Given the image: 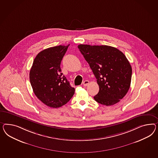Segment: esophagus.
I'll list each match as a JSON object with an SVG mask.
<instances>
[{
	"instance_id": "34e87169",
	"label": "esophagus",
	"mask_w": 158,
	"mask_h": 158,
	"mask_svg": "<svg viewBox=\"0 0 158 158\" xmlns=\"http://www.w3.org/2000/svg\"><path fill=\"white\" fill-rule=\"evenodd\" d=\"M89 83H90V82H89V81H83V84L84 86H87V85L89 84Z\"/></svg>"
}]
</instances>
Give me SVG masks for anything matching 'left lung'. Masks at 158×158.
Here are the masks:
<instances>
[{
  "instance_id": "1",
  "label": "left lung",
  "mask_w": 158,
  "mask_h": 158,
  "mask_svg": "<svg viewBox=\"0 0 158 158\" xmlns=\"http://www.w3.org/2000/svg\"><path fill=\"white\" fill-rule=\"evenodd\" d=\"M79 51L92 69L99 90L94 99L99 103L111 106L128 93L132 67L122 52L107 45L80 44Z\"/></svg>"
}]
</instances>
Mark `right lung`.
I'll use <instances>...</instances> for the list:
<instances>
[{
    "mask_svg": "<svg viewBox=\"0 0 158 158\" xmlns=\"http://www.w3.org/2000/svg\"><path fill=\"white\" fill-rule=\"evenodd\" d=\"M69 45L51 47L40 52L30 69V84L34 94L48 106H62L75 93V89L69 85L60 68Z\"/></svg>",
    "mask_w": 158,
    "mask_h": 158,
    "instance_id": "add662e5",
    "label": "right lung"
}]
</instances>
